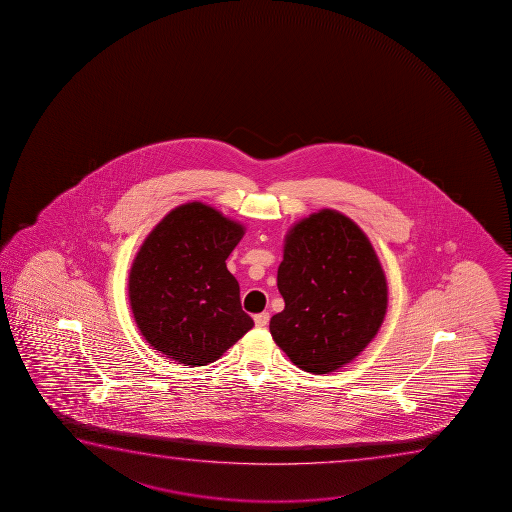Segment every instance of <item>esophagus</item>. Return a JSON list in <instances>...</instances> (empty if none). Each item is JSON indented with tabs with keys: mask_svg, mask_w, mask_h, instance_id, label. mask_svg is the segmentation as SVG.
I'll return each instance as SVG.
<instances>
[{
	"mask_svg": "<svg viewBox=\"0 0 512 512\" xmlns=\"http://www.w3.org/2000/svg\"><path fill=\"white\" fill-rule=\"evenodd\" d=\"M269 313H259V315L253 316V320H255V325L259 327V329H264L266 327L267 323H269Z\"/></svg>",
	"mask_w": 512,
	"mask_h": 512,
	"instance_id": "esophagus-1",
	"label": "esophagus"
}]
</instances>
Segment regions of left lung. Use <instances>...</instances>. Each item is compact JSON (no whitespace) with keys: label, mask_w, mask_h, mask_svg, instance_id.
Instances as JSON below:
<instances>
[{"label":"left lung","mask_w":512,"mask_h":512,"mask_svg":"<svg viewBox=\"0 0 512 512\" xmlns=\"http://www.w3.org/2000/svg\"><path fill=\"white\" fill-rule=\"evenodd\" d=\"M285 309L269 330L302 371L327 374L364 351L378 334L388 288L362 229L339 211L322 210L294 225L278 267Z\"/></svg>","instance_id":"8db88e82"}]
</instances>
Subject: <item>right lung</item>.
<instances>
[{
	"label": "right lung",
	"mask_w": 512,
	"mask_h": 512,
	"mask_svg": "<svg viewBox=\"0 0 512 512\" xmlns=\"http://www.w3.org/2000/svg\"><path fill=\"white\" fill-rule=\"evenodd\" d=\"M243 225L203 203L169 211L129 273L134 320L150 346L180 364L215 362L253 327L225 266Z\"/></svg>",
	"instance_id": "add662e5"
}]
</instances>
